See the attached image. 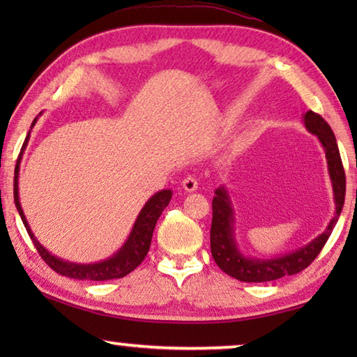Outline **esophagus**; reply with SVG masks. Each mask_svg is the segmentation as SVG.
I'll list each match as a JSON object with an SVG mask.
<instances>
[{"instance_id": "1", "label": "esophagus", "mask_w": 357, "mask_h": 357, "mask_svg": "<svg viewBox=\"0 0 357 357\" xmlns=\"http://www.w3.org/2000/svg\"><path fill=\"white\" fill-rule=\"evenodd\" d=\"M183 189L185 192H195L198 189V181L195 176H187L183 181Z\"/></svg>"}]
</instances>
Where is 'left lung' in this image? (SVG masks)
<instances>
[{"instance_id": "8db88e82", "label": "left lung", "mask_w": 357, "mask_h": 357, "mask_svg": "<svg viewBox=\"0 0 357 357\" xmlns=\"http://www.w3.org/2000/svg\"><path fill=\"white\" fill-rule=\"evenodd\" d=\"M302 121H304L305 129L318 137L326 153L332 192H334L335 214L321 234H318L315 239L310 241L309 244L299 247V249L273 258L245 257L239 250L236 236H234V222H236V219H234L233 203L229 200L227 187L220 185L219 189H215V197L213 198L211 253H213L214 261L223 273L241 282H271L304 271L321 252L326 241L329 239L332 229L335 227L338 217H340L343 203H345L347 179L335 135L329 128V124L312 110L302 116Z\"/></svg>"}]
</instances>
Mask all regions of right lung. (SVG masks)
<instances>
[{
    "label": "right lung",
    "instance_id": "right-lung-1",
    "mask_svg": "<svg viewBox=\"0 0 357 357\" xmlns=\"http://www.w3.org/2000/svg\"><path fill=\"white\" fill-rule=\"evenodd\" d=\"M38 123V118H34L31 129L34 128V124ZM29 134L31 130L28 132V135L25 138V143H23L22 151L19 154V159H17V165H15V172H14V202H15V208L19 211V214L22 217L23 225H25L26 231L31 238L33 244L36 249H38L39 255L44 258V261L50 266V268L55 271V273L70 277V279H77V280H112V279H121V277L128 275L132 273L138 264H140L146 253L149 250L151 245V239H153V231L157 220L162 214L168 203L172 200V190L170 189H164L160 192L154 193L149 200L144 203V206L142 208L140 214H138L137 220L132 227V231L126 239V243L121 245V249L113 253L110 258L104 259V261H98V263H91V264H80V263H72V261H66L63 258H58L55 255H52L44 245H42L38 239H36L34 233L29 228L26 217L23 214L22 204L19 200V172H20V162H22V155L23 151L26 149V144L29 140Z\"/></svg>",
    "mask_w": 357,
    "mask_h": 357
}]
</instances>
